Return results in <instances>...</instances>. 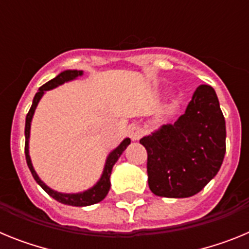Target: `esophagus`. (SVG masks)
Here are the masks:
<instances>
[{"label":"esophagus","mask_w":249,"mask_h":249,"mask_svg":"<svg viewBox=\"0 0 249 249\" xmlns=\"http://www.w3.org/2000/svg\"><path fill=\"white\" fill-rule=\"evenodd\" d=\"M142 133H143V131L138 126H133L129 128L128 131V136L131 137L132 141H138L141 137H142Z\"/></svg>","instance_id":"34e87169"}]
</instances>
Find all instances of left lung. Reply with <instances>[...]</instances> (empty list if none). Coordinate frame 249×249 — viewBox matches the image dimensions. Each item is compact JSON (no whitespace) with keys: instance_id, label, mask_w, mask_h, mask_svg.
Returning a JSON list of instances; mask_svg holds the SVG:
<instances>
[{"instance_id":"8db88e82","label":"left lung","mask_w":249,"mask_h":249,"mask_svg":"<svg viewBox=\"0 0 249 249\" xmlns=\"http://www.w3.org/2000/svg\"><path fill=\"white\" fill-rule=\"evenodd\" d=\"M147 149L149 190L160 197L187 198L218 173L226 153V121L214 89L197 87L186 112L141 138Z\"/></svg>"}]
</instances>
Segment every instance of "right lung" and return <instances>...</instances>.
<instances>
[{"instance_id": "obj_1", "label": "right lung", "mask_w": 249, "mask_h": 249, "mask_svg": "<svg viewBox=\"0 0 249 249\" xmlns=\"http://www.w3.org/2000/svg\"><path fill=\"white\" fill-rule=\"evenodd\" d=\"M82 71H77V70H67V71H63L56 76L53 80L48 81L47 83L39 87L38 92L35 94L34 102H32V106H31L30 111H28L27 116H26V126H25V155H26V162H27V166L30 168L31 173L34 176L35 181L42 187L43 191L46 193L54 198L56 201L61 202L63 204H68V206H76V207H86V206H91V204L98 203V202L102 201L105 198L107 193L109 191V187H111V182H109V177H111L112 168H113L114 163L117 162L118 158L121 157V155L123 153V151L127 148L129 143H131V140L129 138H124L120 143V146L117 148H114L113 151L111 152L106 160L105 168H103V172L101 178L98 179V182L94 184L93 187H91L89 190L83 191V192L80 193H61L57 192V191H53L52 188L47 186L45 182L41 181V178L38 177V175L35 171L34 166H32V162H31L30 157V151H28V143H30V131H31V122H32V117H34L35 111H36V107L38 105L39 100L42 98V96L45 94L46 91H50L52 89H56L57 86L63 85L65 82H68V81L76 80L78 76H82Z\"/></svg>"}]
</instances>
